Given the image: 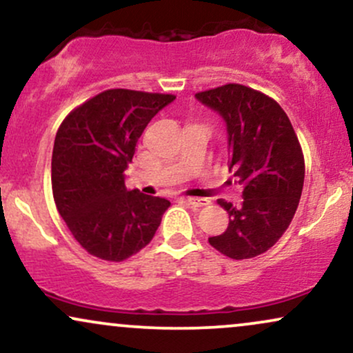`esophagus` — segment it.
<instances>
[{"mask_svg":"<svg viewBox=\"0 0 353 353\" xmlns=\"http://www.w3.org/2000/svg\"><path fill=\"white\" fill-rule=\"evenodd\" d=\"M184 202H185V204L192 205V208H202V205L208 204V201H205V199H197V197H185Z\"/></svg>","mask_w":353,"mask_h":353,"instance_id":"34e87169","label":"esophagus"}]
</instances>
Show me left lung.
Wrapping results in <instances>:
<instances>
[{
    "label": "left lung",
    "instance_id": "8db88e82",
    "mask_svg": "<svg viewBox=\"0 0 353 353\" xmlns=\"http://www.w3.org/2000/svg\"><path fill=\"white\" fill-rule=\"evenodd\" d=\"M196 98L224 117L229 171L244 185L239 208L217 201L228 210L229 225L209 244L236 261L252 259L267 252L292 222L305 176L301 143L285 111L264 92L229 83Z\"/></svg>",
    "mask_w": 353,
    "mask_h": 353
}]
</instances>
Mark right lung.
<instances>
[{
  "label": "right lung",
  "instance_id": "add662e5",
  "mask_svg": "<svg viewBox=\"0 0 353 353\" xmlns=\"http://www.w3.org/2000/svg\"><path fill=\"white\" fill-rule=\"evenodd\" d=\"M174 94L108 89L74 108L56 132L52 197L84 250L123 262L152 241L171 202L128 190L124 171L141 134Z\"/></svg>",
  "mask_w": 353,
  "mask_h": 353
}]
</instances>
